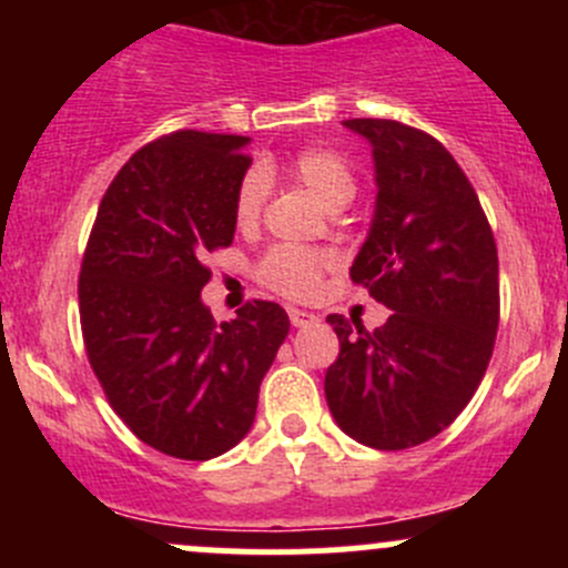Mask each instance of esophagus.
I'll return each mask as SVG.
<instances>
[{"mask_svg":"<svg viewBox=\"0 0 568 568\" xmlns=\"http://www.w3.org/2000/svg\"><path fill=\"white\" fill-rule=\"evenodd\" d=\"M288 318H291V324H294V326H307V324H313V321H316L313 313L300 311V307H288Z\"/></svg>","mask_w":568,"mask_h":568,"instance_id":"34e87169","label":"esophagus"}]
</instances>
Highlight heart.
<instances>
[{
  "label": "heart",
  "instance_id": "heart-1",
  "mask_svg": "<svg viewBox=\"0 0 568 568\" xmlns=\"http://www.w3.org/2000/svg\"><path fill=\"white\" fill-rule=\"evenodd\" d=\"M288 175L307 189L326 211H341L357 194V175L346 156L326 145H307L296 151L285 164ZM268 181L266 173L252 168L239 181L236 200H233V220L239 231H252L263 214ZM332 263V255L324 250L307 247H272L257 263V277L277 294L291 300H305L316 291L321 272Z\"/></svg>",
  "mask_w": 568,
  "mask_h": 568
}]
</instances>
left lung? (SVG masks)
Instances as JSON below:
<instances>
[{
	"mask_svg": "<svg viewBox=\"0 0 568 568\" xmlns=\"http://www.w3.org/2000/svg\"><path fill=\"white\" fill-rule=\"evenodd\" d=\"M376 205L352 280L393 311L365 332L326 316L341 354L324 379L337 426L376 450L437 437L480 385L500 321L497 247L473 183L443 142L395 120L354 118Z\"/></svg>",
	"mask_w": 568,
	"mask_h": 568,
	"instance_id": "obj_1",
	"label": "left lung"
}]
</instances>
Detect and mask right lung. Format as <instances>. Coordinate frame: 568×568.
Segmentation results:
<instances>
[{
    "label": "right lung",
    "mask_w": 568,
    "mask_h": 568,
    "mask_svg": "<svg viewBox=\"0 0 568 568\" xmlns=\"http://www.w3.org/2000/svg\"><path fill=\"white\" fill-rule=\"evenodd\" d=\"M250 136L175 131L140 148L109 183L79 274L90 365L145 445L205 462L242 443L257 390L291 329L274 302L216 324L205 252L231 247Z\"/></svg>",
    "instance_id": "add662e5"
}]
</instances>
